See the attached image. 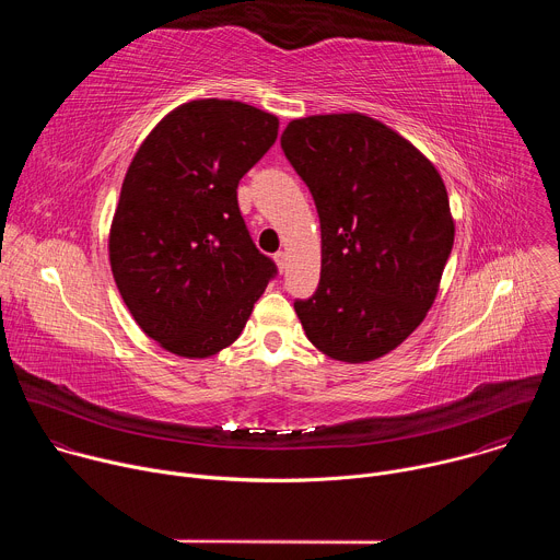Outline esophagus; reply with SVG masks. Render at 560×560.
<instances>
[{"label":"esophagus","instance_id":"esophagus-1","mask_svg":"<svg viewBox=\"0 0 560 560\" xmlns=\"http://www.w3.org/2000/svg\"><path fill=\"white\" fill-rule=\"evenodd\" d=\"M275 264H277V268L283 272L285 266H288V255H285V253H277V255H275Z\"/></svg>","mask_w":560,"mask_h":560}]
</instances>
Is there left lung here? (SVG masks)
<instances>
[{"instance_id":"obj_1","label":"left lung","mask_w":560,"mask_h":560,"mask_svg":"<svg viewBox=\"0 0 560 560\" xmlns=\"http://www.w3.org/2000/svg\"><path fill=\"white\" fill-rule=\"evenodd\" d=\"M281 148L322 221V279L294 301L296 316L330 359L374 361L436 299L454 246L445 184L408 139L361 113L294 119Z\"/></svg>"}]
</instances>
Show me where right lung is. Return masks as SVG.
<instances>
[{
    "instance_id": "add662e5",
    "label": "right lung",
    "mask_w": 560,
    "mask_h": 560,
    "mask_svg": "<svg viewBox=\"0 0 560 560\" xmlns=\"http://www.w3.org/2000/svg\"><path fill=\"white\" fill-rule=\"evenodd\" d=\"M279 119L230 100L166 115L128 166L110 225V268L139 328L188 359L228 348L275 279L238 210L242 177Z\"/></svg>"
}]
</instances>
